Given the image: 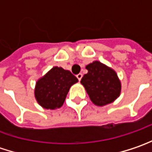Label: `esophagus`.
I'll use <instances>...</instances> for the list:
<instances>
[{"mask_svg": "<svg viewBox=\"0 0 152 152\" xmlns=\"http://www.w3.org/2000/svg\"><path fill=\"white\" fill-rule=\"evenodd\" d=\"M76 77H77V79H78L79 81H81V79H82V77H83V74H82V73H79L78 75H76Z\"/></svg>", "mask_w": 152, "mask_h": 152, "instance_id": "obj_1", "label": "esophagus"}]
</instances>
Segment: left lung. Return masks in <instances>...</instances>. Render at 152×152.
<instances>
[{
  "instance_id": "obj_1",
  "label": "left lung",
  "mask_w": 152,
  "mask_h": 152,
  "mask_svg": "<svg viewBox=\"0 0 152 152\" xmlns=\"http://www.w3.org/2000/svg\"><path fill=\"white\" fill-rule=\"evenodd\" d=\"M88 73L81 80L91 102L102 107L114 102L121 94V83L116 72L99 61L86 66Z\"/></svg>"
}]
</instances>
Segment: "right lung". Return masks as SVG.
Segmentation results:
<instances>
[{
    "mask_svg": "<svg viewBox=\"0 0 152 152\" xmlns=\"http://www.w3.org/2000/svg\"><path fill=\"white\" fill-rule=\"evenodd\" d=\"M77 82L78 79L70 71L55 66L37 81L35 98L45 109L59 108L64 102L69 88Z\"/></svg>",
    "mask_w": 152,
    "mask_h": 152,
    "instance_id": "obj_1",
    "label": "right lung"
}]
</instances>
